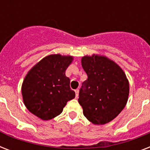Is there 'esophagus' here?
Listing matches in <instances>:
<instances>
[{
  "label": "esophagus",
  "mask_w": 150,
  "mask_h": 150,
  "mask_svg": "<svg viewBox=\"0 0 150 150\" xmlns=\"http://www.w3.org/2000/svg\"><path fill=\"white\" fill-rule=\"evenodd\" d=\"M75 97L78 98V97H79V90L77 89H75Z\"/></svg>",
  "instance_id": "34e87169"
}]
</instances>
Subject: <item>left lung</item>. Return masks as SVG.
Wrapping results in <instances>:
<instances>
[{
  "instance_id": "left-lung-1",
  "label": "left lung",
  "mask_w": 150,
  "mask_h": 150,
  "mask_svg": "<svg viewBox=\"0 0 150 150\" xmlns=\"http://www.w3.org/2000/svg\"><path fill=\"white\" fill-rule=\"evenodd\" d=\"M82 66L88 76L79 90L83 114L94 125L108 123L127 103L128 79L120 66L105 56L83 57Z\"/></svg>"
}]
</instances>
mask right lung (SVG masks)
<instances>
[{"label":"right lung","mask_w":150,"mask_h":150,"mask_svg":"<svg viewBox=\"0 0 150 150\" xmlns=\"http://www.w3.org/2000/svg\"><path fill=\"white\" fill-rule=\"evenodd\" d=\"M73 57L51 54L30 69L22 86L25 107L42 120H50L61 114L75 93L70 88L65 71Z\"/></svg>","instance_id":"obj_1"}]
</instances>
